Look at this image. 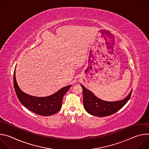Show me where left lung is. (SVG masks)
Masks as SVG:
<instances>
[{"mask_svg": "<svg viewBox=\"0 0 149 149\" xmlns=\"http://www.w3.org/2000/svg\"><path fill=\"white\" fill-rule=\"evenodd\" d=\"M83 90V104L90 114L100 117L109 116L120 110L130 98L132 91L125 98L117 101H105L95 97L91 91L81 85Z\"/></svg>", "mask_w": 149, "mask_h": 149, "instance_id": "obj_1", "label": "left lung"}]
</instances>
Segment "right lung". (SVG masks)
<instances>
[{
  "label": "right lung",
  "mask_w": 149,
  "mask_h": 149,
  "mask_svg": "<svg viewBox=\"0 0 149 149\" xmlns=\"http://www.w3.org/2000/svg\"><path fill=\"white\" fill-rule=\"evenodd\" d=\"M13 85L19 101L30 111L44 116L54 114L60 110L63 95L71 87L70 85L63 87L56 93L48 97H37L29 95L21 91L18 87L15 77V70L13 74Z\"/></svg>",
  "instance_id": "add662e5"
}]
</instances>
